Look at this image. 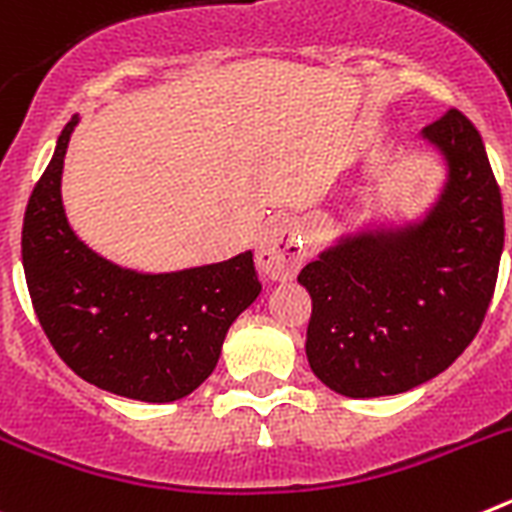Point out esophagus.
Wrapping results in <instances>:
<instances>
[{"label":"esophagus","instance_id":"1","mask_svg":"<svg viewBox=\"0 0 512 512\" xmlns=\"http://www.w3.org/2000/svg\"><path fill=\"white\" fill-rule=\"evenodd\" d=\"M302 261H305V251L289 225H274L261 235L259 248H256V264H259L261 274L287 282L300 271Z\"/></svg>","mask_w":512,"mask_h":512}]
</instances>
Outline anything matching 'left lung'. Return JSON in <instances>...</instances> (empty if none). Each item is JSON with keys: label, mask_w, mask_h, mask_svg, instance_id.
Returning a JSON list of instances; mask_svg holds the SVG:
<instances>
[{"label": "left lung", "mask_w": 512, "mask_h": 512, "mask_svg": "<svg viewBox=\"0 0 512 512\" xmlns=\"http://www.w3.org/2000/svg\"><path fill=\"white\" fill-rule=\"evenodd\" d=\"M446 184L420 220L338 238L300 271L310 292L307 361L338 395L408 392L474 341L505 243L500 187L482 135L459 110L428 128Z\"/></svg>", "instance_id": "left-lung-1"}]
</instances>
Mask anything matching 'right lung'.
<instances>
[{"instance_id": "1", "label": "right lung", "mask_w": 512, "mask_h": 512, "mask_svg": "<svg viewBox=\"0 0 512 512\" xmlns=\"http://www.w3.org/2000/svg\"><path fill=\"white\" fill-rule=\"evenodd\" d=\"M79 115L61 130L22 223V266L35 315L84 382L140 402H174L205 382L225 333L261 292L253 253L166 274L122 269L71 230L63 158Z\"/></svg>"}]
</instances>
